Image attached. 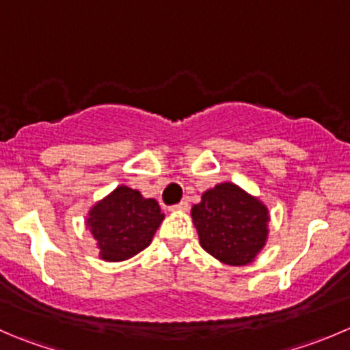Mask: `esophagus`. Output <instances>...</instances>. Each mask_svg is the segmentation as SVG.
Wrapping results in <instances>:
<instances>
[{
	"instance_id": "34e87169",
	"label": "esophagus",
	"mask_w": 350,
	"mask_h": 350,
	"mask_svg": "<svg viewBox=\"0 0 350 350\" xmlns=\"http://www.w3.org/2000/svg\"><path fill=\"white\" fill-rule=\"evenodd\" d=\"M188 202H179L178 205H174V206H171V210L172 212H186V210H188Z\"/></svg>"
}]
</instances>
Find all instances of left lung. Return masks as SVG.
Instances as JSON below:
<instances>
[{
    "label": "left lung",
    "mask_w": 350,
    "mask_h": 350,
    "mask_svg": "<svg viewBox=\"0 0 350 350\" xmlns=\"http://www.w3.org/2000/svg\"><path fill=\"white\" fill-rule=\"evenodd\" d=\"M191 219L203 250L230 267L250 265L269 239L267 205L230 181L206 189Z\"/></svg>",
    "instance_id": "left-lung-1"
}]
</instances>
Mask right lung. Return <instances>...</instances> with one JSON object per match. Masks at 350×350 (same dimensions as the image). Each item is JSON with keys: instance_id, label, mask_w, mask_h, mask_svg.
<instances>
[{"instance_id": "right-lung-1", "label": "right lung", "mask_w": 350, "mask_h": 350, "mask_svg": "<svg viewBox=\"0 0 350 350\" xmlns=\"http://www.w3.org/2000/svg\"><path fill=\"white\" fill-rule=\"evenodd\" d=\"M162 220L157 200L120 185L89 210L85 224L96 239L100 260L124 261L152 243Z\"/></svg>"}]
</instances>
